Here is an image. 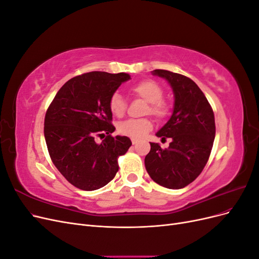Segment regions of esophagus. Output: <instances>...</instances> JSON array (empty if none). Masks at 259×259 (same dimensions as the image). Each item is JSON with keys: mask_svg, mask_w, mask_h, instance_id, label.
<instances>
[{"mask_svg": "<svg viewBox=\"0 0 259 259\" xmlns=\"http://www.w3.org/2000/svg\"><path fill=\"white\" fill-rule=\"evenodd\" d=\"M137 143H138V140H137V139H135V138H133V139H132V144H133V145H136Z\"/></svg>", "mask_w": 259, "mask_h": 259, "instance_id": "34e87169", "label": "esophagus"}]
</instances>
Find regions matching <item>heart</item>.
Instances as JSON below:
<instances>
[{"label": "heart", "mask_w": 259, "mask_h": 259, "mask_svg": "<svg viewBox=\"0 0 259 259\" xmlns=\"http://www.w3.org/2000/svg\"><path fill=\"white\" fill-rule=\"evenodd\" d=\"M133 95L144 99L148 103L146 113H150L163 120L169 114V106L165 100H163L164 91L156 82L152 80L140 81L130 89ZM109 110L117 117L124 115L126 110V103L121 94L113 93L109 99ZM153 127L152 121L150 119H139V120H126L119 124L117 132L123 136L131 138H142L147 135Z\"/></svg>", "instance_id": "b5f03b06"}]
</instances>
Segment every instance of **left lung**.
<instances>
[{"mask_svg":"<svg viewBox=\"0 0 259 259\" xmlns=\"http://www.w3.org/2000/svg\"><path fill=\"white\" fill-rule=\"evenodd\" d=\"M152 74L165 79L174 93V110L167 123L156 133L162 140L171 138L168 148L150 143L145 166L153 182L168 189L191 184L206 165L215 138L213 109L191 79L167 70Z\"/></svg>","mask_w":259,"mask_h":259,"instance_id":"left-lung-1","label":"left lung"}]
</instances>
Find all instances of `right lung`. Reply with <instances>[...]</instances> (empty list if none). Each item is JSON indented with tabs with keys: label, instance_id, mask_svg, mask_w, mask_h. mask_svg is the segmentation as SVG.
<instances>
[{
	"label": "right lung",
	"instance_id": "1",
	"mask_svg": "<svg viewBox=\"0 0 259 259\" xmlns=\"http://www.w3.org/2000/svg\"><path fill=\"white\" fill-rule=\"evenodd\" d=\"M131 79L127 73L93 71L70 79L53 99L44 120V136L54 165L81 190L106 186L119 170L117 158L132 146L115 127L109 99ZM104 138L101 143L96 137Z\"/></svg>",
	"mask_w": 259,
	"mask_h": 259
}]
</instances>
